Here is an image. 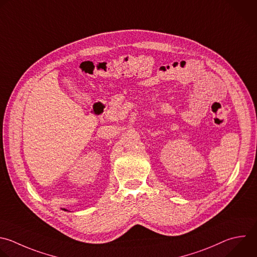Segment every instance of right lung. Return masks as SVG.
I'll return each instance as SVG.
<instances>
[{
  "mask_svg": "<svg viewBox=\"0 0 257 257\" xmlns=\"http://www.w3.org/2000/svg\"><path fill=\"white\" fill-rule=\"evenodd\" d=\"M62 210H63V211H68V210H66V209H62Z\"/></svg>",
  "mask_w": 257,
  "mask_h": 257,
  "instance_id": "right-lung-1",
  "label": "right lung"
}]
</instances>
